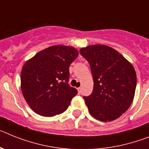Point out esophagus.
<instances>
[{
    "mask_svg": "<svg viewBox=\"0 0 149 149\" xmlns=\"http://www.w3.org/2000/svg\"><path fill=\"white\" fill-rule=\"evenodd\" d=\"M77 90H78L79 94H80V93H81V88H77Z\"/></svg>",
    "mask_w": 149,
    "mask_h": 149,
    "instance_id": "34e87169",
    "label": "esophagus"
}]
</instances>
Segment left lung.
<instances>
[{
  "label": "left lung",
  "mask_w": 149,
  "mask_h": 149,
  "mask_svg": "<svg viewBox=\"0 0 149 149\" xmlns=\"http://www.w3.org/2000/svg\"><path fill=\"white\" fill-rule=\"evenodd\" d=\"M94 79L90 96L84 97L89 113L100 121H112L126 112L135 95L136 74L134 66L117 50L95 44L82 48Z\"/></svg>",
  "instance_id": "1"
}]
</instances>
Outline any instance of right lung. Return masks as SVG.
<instances>
[{
	"instance_id": "add662e5",
	"label": "right lung",
	"mask_w": 149,
	"mask_h": 149,
	"mask_svg": "<svg viewBox=\"0 0 149 149\" xmlns=\"http://www.w3.org/2000/svg\"><path fill=\"white\" fill-rule=\"evenodd\" d=\"M73 46L55 45L37 52L23 65L21 90L34 112L52 117L66 111L77 90L68 85L69 67L78 57Z\"/></svg>"
}]
</instances>
